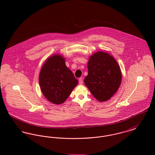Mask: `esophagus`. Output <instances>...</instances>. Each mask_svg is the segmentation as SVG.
<instances>
[{"instance_id": "obj_1", "label": "esophagus", "mask_w": 155, "mask_h": 155, "mask_svg": "<svg viewBox=\"0 0 155 155\" xmlns=\"http://www.w3.org/2000/svg\"><path fill=\"white\" fill-rule=\"evenodd\" d=\"M79 84L80 85H82L83 84V79H82V78H80L79 79Z\"/></svg>"}]
</instances>
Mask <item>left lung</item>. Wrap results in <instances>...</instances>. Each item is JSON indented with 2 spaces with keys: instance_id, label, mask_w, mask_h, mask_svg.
<instances>
[{
  "instance_id": "8db88e82",
  "label": "left lung",
  "mask_w": 155,
  "mask_h": 155,
  "mask_svg": "<svg viewBox=\"0 0 155 155\" xmlns=\"http://www.w3.org/2000/svg\"><path fill=\"white\" fill-rule=\"evenodd\" d=\"M88 69L85 85L98 101H107L120 85L122 74L117 63L109 54L98 52L90 57Z\"/></svg>"
}]
</instances>
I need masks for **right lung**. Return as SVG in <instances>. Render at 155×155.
<instances>
[{
    "label": "right lung",
    "mask_w": 155,
    "mask_h": 155,
    "mask_svg": "<svg viewBox=\"0 0 155 155\" xmlns=\"http://www.w3.org/2000/svg\"><path fill=\"white\" fill-rule=\"evenodd\" d=\"M78 81L67 67L65 60L60 55L49 57L39 74V84L45 97L50 102L60 104L69 97Z\"/></svg>",
    "instance_id": "obj_1"
}]
</instances>
